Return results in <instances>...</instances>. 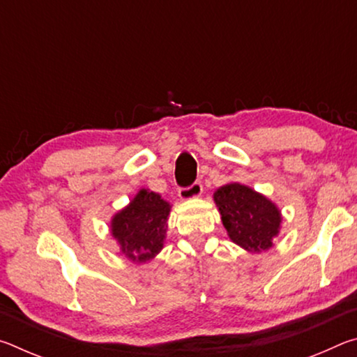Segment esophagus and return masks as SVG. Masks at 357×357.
I'll return each mask as SVG.
<instances>
[{
    "mask_svg": "<svg viewBox=\"0 0 357 357\" xmlns=\"http://www.w3.org/2000/svg\"><path fill=\"white\" fill-rule=\"evenodd\" d=\"M203 193V185L202 183H193L190 187H184V189H179V198L181 200H192V198L202 197Z\"/></svg>",
    "mask_w": 357,
    "mask_h": 357,
    "instance_id": "1",
    "label": "esophagus"
}]
</instances>
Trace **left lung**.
<instances>
[{
	"label": "left lung",
	"mask_w": 357,
	"mask_h": 357,
	"mask_svg": "<svg viewBox=\"0 0 357 357\" xmlns=\"http://www.w3.org/2000/svg\"><path fill=\"white\" fill-rule=\"evenodd\" d=\"M214 203L228 238L241 249L259 253L274 245L282 213L263 193L241 183H229L214 192Z\"/></svg>",
	"instance_id": "left-lung-1"
}]
</instances>
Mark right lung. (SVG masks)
Returning a JSON list of instances; mask_svg holds the SVG:
<instances>
[{"mask_svg":"<svg viewBox=\"0 0 357 357\" xmlns=\"http://www.w3.org/2000/svg\"><path fill=\"white\" fill-rule=\"evenodd\" d=\"M172 204L159 193L140 189L112 217L110 233L129 261L144 264L164 249Z\"/></svg>","mask_w":357,"mask_h":357,"instance_id":"obj_1","label":"right lung"}]
</instances>
